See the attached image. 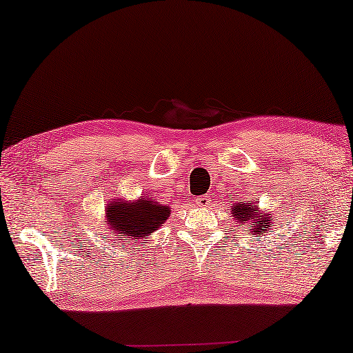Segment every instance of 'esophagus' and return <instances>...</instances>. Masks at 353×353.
Wrapping results in <instances>:
<instances>
[{
    "label": "esophagus",
    "mask_w": 353,
    "mask_h": 353,
    "mask_svg": "<svg viewBox=\"0 0 353 353\" xmlns=\"http://www.w3.org/2000/svg\"><path fill=\"white\" fill-rule=\"evenodd\" d=\"M196 204L199 205V207H207V205L210 204V199H209V196L204 194V196H199V197H196Z\"/></svg>",
    "instance_id": "obj_1"
}]
</instances>
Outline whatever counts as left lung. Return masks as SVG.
<instances>
[{
	"instance_id": "1",
	"label": "left lung",
	"mask_w": 353,
	"mask_h": 353,
	"mask_svg": "<svg viewBox=\"0 0 353 353\" xmlns=\"http://www.w3.org/2000/svg\"><path fill=\"white\" fill-rule=\"evenodd\" d=\"M231 216L236 220L238 223V228H244L249 224L253 225L252 230H245L248 233L255 234V238H259L265 231L273 230L276 223V216H273L272 212L265 214L263 210L259 209V205L252 201H243V202H234L231 204Z\"/></svg>"
}]
</instances>
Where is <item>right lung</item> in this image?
<instances>
[{
	"mask_svg": "<svg viewBox=\"0 0 353 353\" xmlns=\"http://www.w3.org/2000/svg\"><path fill=\"white\" fill-rule=\"evenodd\" d=\"M170 207L159 204L154 197H141L138 201L114 199L105 205L104 219L108 230H112L125 243L143 239L165 223Z\"/></svg>",
	"mask_w": 353,
	"mask_h": 353,
	"instance_id": "obj_1",
	"label": "right lung"
}]
</instances>
